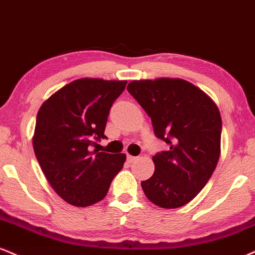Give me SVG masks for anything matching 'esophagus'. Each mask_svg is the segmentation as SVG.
<instances>
[{"label":"esophagus","instance_id":"obj_1","mask_svg":"<svg viewBox=\"0 0 255 255\" xmlns=\"http://www.w3.org/2000/svg\"><path fill=\"white\" fill-rule=\"evenodd\" d=\"M127 160H128V162H134L136 160V157H133V155L128 154L127 155Z\"/></svg>","mask_w":255,"mask_h":255}]
</instances>
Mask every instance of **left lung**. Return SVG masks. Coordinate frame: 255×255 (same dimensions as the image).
Wrapping results in <instances>:
<instances>
[{
	"instance_id": "8db88e82",
	"label": "left lung",
	"mask_w": 255,
	"mask_h": 255,
	"mask_svg": "<svg viewBox=\"0 0 255 255\" xmlns=\"http://www.w3.org/2000/svg\"><path fill=\"white\" fill-rule=\"evenodd\" d=\"M128 93L152 120L155 136L170 145L153 157L154 173L141 182L146 197L174 209L189 203L215 171L222 120L207 94L179 78L133 81Z\"/></svg>"
}]
</instances>
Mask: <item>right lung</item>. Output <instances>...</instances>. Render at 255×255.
I'll use <instances>...</instances> for the list:
<instances>
[{"instance_id":"right-lung-1","label":"right lung","mask_w":255,"mask_h":255,"mask_svg":"<svg viewBox=\"0 0 255 255\" xmlns=\"http://www.w3.org/2000/svg\"><path fill=\"white\" fill-rule=\"evenodd\" d=\"M126 81L82 78L46 100L36 115L33 148L46 179L64 201L88 207L102 201L126 154L91 151L106 139L113 103Z\"/></svg>"}]
</instances>
